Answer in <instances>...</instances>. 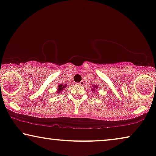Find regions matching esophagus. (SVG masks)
<instances>
[{"label":"esophagus","mask_w":156,"mask_h":156,"mask_svg":"<svg viewBox=\"0 0 156 156\" xmlns=\"http://www.w3.org/2000/svg\"><path fill=\"white\" fill-rule=\"evenodd\" d=\"M78 85H84V81H80V83H78Z\"/></svg>","instance_id":"esophagus-1"}]
</instances>
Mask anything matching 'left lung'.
<instances>
[{"label":"left lung","instance_id":"obj_1","mask_svg":"<svg viewBox=\"0 0 156 156\" xmlns=\"http://www.w3.org/2000/svg\"><path fill=\"white\" fill-rule=\"evenodd\" d=\"M97 87H98V86H96V85H95V86H94V89L97 88ZM94 89H93V90H94Z\"/></svg>","mask_w":156,"mask_h":156}]
</instances>
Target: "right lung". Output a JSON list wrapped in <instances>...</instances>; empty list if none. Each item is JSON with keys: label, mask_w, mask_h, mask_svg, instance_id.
<instances>
[{"label": "right lung", "mask_w": 156, "mask_h": 156, "mask_svg": "<svg viewBox=\"0 0 156 156\" xmlns=\"http://www.w3.org/2000/svg\"><path fill=\"white\" fill-rule=\"evenodd\" d=\"M58 87V92H60V93H61V91H62L65 88V87H66V85H59Z\"/></svg>", "instance_id": "add662e5"}]
</instances>
